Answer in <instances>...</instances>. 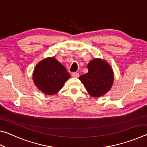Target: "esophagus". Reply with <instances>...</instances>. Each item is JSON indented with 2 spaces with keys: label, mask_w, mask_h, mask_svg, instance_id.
<instances>
[{
  "label": "esophagus",
  "mask_w": 147,
  "mask_h": 147,
  "mask_svg": "<svg viewBox=\"0 0 147 147\" xmlns=\"http://www.w3.org/2000/svg\"><path fill=\"white\" fill-rule=\"evenodd\" d=\"M71 76L74 77V78H78L79 76V74L78 73H73L71 74Z\"/></svg>",
  "instance_id": "esophagus-1"
}]
</instances>
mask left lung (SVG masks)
Returning <instances> with one entry per match:
<instances>
[{
	"label": "left lung",
	"instance_id": "left-lung-1",
	"mask_svg": "<svg viewBox=\"0 0 147 147\" xmlns=\"http://www.w3.org/2000/svg\"><path fill=\"white\" fill-rule=\"evenodd\" d=\"M88 73L79 79L87 91L93 97H100L112 86L113 73L110 65L101 59H94L88 63Z\"/></svg>",
	"mask_w": 147,
	"mask_h": 147
}]
</instances>
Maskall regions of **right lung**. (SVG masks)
Segmentation results:
<instances>
[{"label": "right lung", "mask_w": 147, "mask_h": 147, "mask_svg": "<svg viewBox=\"0 0 147 147\" xmlns=\"http://www.w3.org/2000/svg\"><path fill=\"white\" fill-rule=\"evenodd\" d=\"M70 76L65 67L54 58L39 62L33 73L34 84L39 90L49 95H53L60 90Z\"/></svg>", "instance_id": "obj_1"}]
</instances>
